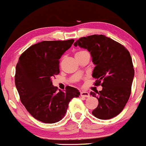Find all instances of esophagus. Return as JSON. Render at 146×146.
<instances>
[{"instance_id":"34e87169","label":"esophagus","mask_w":146,"mask_h":146,"mask_svg":"<svg viewBox=\"0 0 146 146\" xmlns=\"http://www.w3.org/2000/svg\"><path fill=\"white\" fill-rule=\"evenodd\" d=\"M80 96L83 98H88L90 97V94L87 92H85V91H82L80 92Z\"/></svg>"}]
</instances>
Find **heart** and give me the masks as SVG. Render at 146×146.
I'll return each mask as SVG.
<instances>
[{
  "instance_id": "b5f03b06",
  "label": "heart",
  "mask_w": 146,
  "mask_h": 146,
  "mask_svg": "<svg viewBox=\"0 0 146 146\" xmlns=\"http://www.w3.org/2000/svg\"><path fill=\"white\" fill-rule=\"evenodd\" d=\"M85 51H79V52H78L76 53V54H81V53H83V52H85Z\"/></svg>"
}]
</instances>
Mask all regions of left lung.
Instances as JSON below:
<instances>
[{"mask_svg": "<svg viewBox=\"0 0 146 146\" xmlns=\"http://www.w3.org/2000/svg\"><path fill=\"white\" fill-rule=\"evenodd\" d=\"M74 46L90 52L95 65L92 73L96 79L95 85L102 87L101 91L90 92L98 100L92 114L100 119L117 116L124 109L131 93L135 71L129 52L119 43L103 35L81 37Z\"/></svg>", "mask_w": 146, "mask_h": 146, "instance_id": "8db88e82", "label": "left lung"}]
</instances>
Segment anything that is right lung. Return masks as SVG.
Segmentation results:
<instances>
[{
  "mask_svg": "<svg viewBox=\"0 0 146 146\" xmlns=\"http://www.w3.org/2000/svg\"><path fill=\"white\" fill-rule=\"evenodd\" d=\"M74 42L43 41L21 54L16 65L15 84L20 100L34 118L48 124L58 122L66 113L79 91L67 86L65 92L53 86L52 78L59 74V59Z\"/></svg>",
  "mask_w": 146,
  "mask_h": 146,
  "instance_id": "1",
  "label": "right lung"
}]
</instances>
